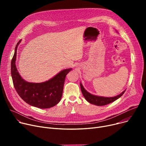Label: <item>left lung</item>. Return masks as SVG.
<instances>
[{
    "mask_svg": "<svg viewBox=\"0 0 146 146\" xmlns=\"http://www.w3.org/2000/svg\"><path fill=\"white\" fill-rule=\"evenodd\" d=\"M80 88H81L82 94L83 96L86 99V100L90 104H94L97 106H104L107 104H109L111 102H113V101H116L117 99L119 98L122 95L124 94V93L125 91V90H124L120 94L115 96L104 97V96H100L91 94L89 92H88L85 88H84L83 86L82 85V84L81 83H80Z\"/></svg>",
    "mask_w": 146,
    "mask_h": 146,
    "instance_id": "obj_1",
    "label": "left lung"
}]
</instances>
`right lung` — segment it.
<instances>
[{"label": "right lung", "instance_id": "add662e5", "mask_svg": "<svg viewBox=\"0 0 146 146\" xmlns=\"http://www.w3.org/2000/svg\"><path fill=\"white\" fill-rule=\"evenodd\" d=\"M21 41L20 40L15 47L11 61V76L14 88L19 96L29 105L41 109L51 108L60 101L66 76L72 68L64 69L44 82H27L19 74L15 64L18 46Z\"/></svg>", "mask_w": 146, "mask_h": 146}]
</instances>
